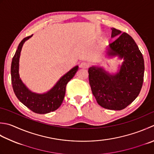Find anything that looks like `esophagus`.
I'll list each match as a JSON object with an SVG mask.
<instances>
[{
  "label": "esophagus",
  "mask_w": 154,
  "mask_h": 154,
  "mask_svg": "<svg viewBox=\"0 0 154 154\" xmlns=\"http://www.w3.org/2000/svg\"><path fill=\"white\" fill-rule=\"evenodd\" d=\"M88 67H89V64L87 62H85V61H83V62H82L80 64V67L81 68L86 69V68H87Z\"/></svg>",
  "instance_id": "esophagus-1"
}]
</instances>
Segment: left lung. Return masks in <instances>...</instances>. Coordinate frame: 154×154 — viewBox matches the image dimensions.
<instances>
[{"label":"left lung","mask_w":154,"mask_h":154,"mask_svg":"<svg viewBox=\"0 0 154 154\" xmlns=\"http://www.w3.org/2000/svg\"><path fill=\"white\" fill-rule=\"evenodd\" d=\"M111 38H116L106 48L107 58L122 59L116 73H110L100 66L89 68V80L93 95L102 107L122 110L133 102L141 91L144 75L142 54L131 36L115 28Z\"/></svg>","instance_id":"8db88e82"}]
</instances>
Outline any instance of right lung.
Masks as SVG:
<instances>
[{
  "label": "right lung",
  "mask_w": 154,
  "mask_h": 154,
  "mask_svg": "<svg viewBox=\"0 0 154 154\" xmlns=\"http://www.w3.org/2000/svg\"><path fill=\"white\" fill-rule=\"evenodd\" d=\"M32 36L27 37L21 41L12 60L11 68L12 85L15 95L21 103L33 112L45 114L55 111L61 106L65 95L66 85L77 73L79 66H75L67 73L63 75L48 91L43 93L32 92L23 82L19 75V59L21 50L25 41Z\"/></svg>",
  "instance_id": "1"
}]
</instances>
